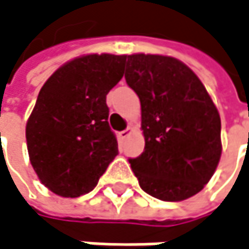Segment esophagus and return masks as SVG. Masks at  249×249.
I'll list each match as a JSON object with an SVG mask.
<instances>
[{
  "mask_svg": "<svg viewBox=\"0 0 249 249\" xmlns=\"http://www.w3.org/2000/svg\"><path fill=\"white\" fill-rule=\"evenodd\" d=\"M132 133V127H127L126 130H122V132H119V139L124 140L129 135Z\"/></svg>",
  "mask_w": 249,
  "mask_h": 249,
  "instance_id": "1",
  "label": "esophagus"
}]
</instances>
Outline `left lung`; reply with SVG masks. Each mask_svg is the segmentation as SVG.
<instances>
[{"label":"left lung","mask_w":249,"mask_h":249,"mask_svg":"<svg viewBox=\"0 0 249 249\" xmlns=\"http://www.w3.org/2000/svg\"><path fill=\"white\" fill-rule=\"evenodd\" d=\"M124 78L139 96L143 153L129 159L140 188L176 202L202 191L216 169L221 117L202 81L182 61L158 54L127 55Z\"/></svg>","instance_id":"8db88e82"}]
</instances>
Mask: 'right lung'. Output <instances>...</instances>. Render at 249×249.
<instances>
[{
  "label": "right lung",
  "mask_w": 249,
  "mask_h": 249,
  "mask_svg": "<svg viewBox=\"0 0 249 249\" xmlns=\"http://www.w3.org/2000/svg\"><path fill=\"white\" fill-rule=\"evenodd\" d=\"M126 55L77 57L47 80L25 127L30 162L64 198L89 194L119 153L106 96L123 77Z\"/></svg>",
  "instance_id": "1"
}]
</instances>
